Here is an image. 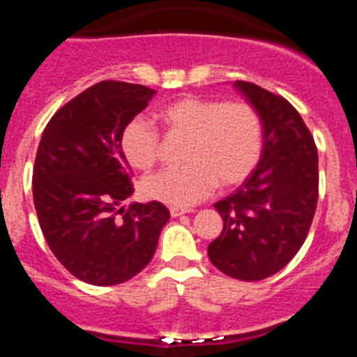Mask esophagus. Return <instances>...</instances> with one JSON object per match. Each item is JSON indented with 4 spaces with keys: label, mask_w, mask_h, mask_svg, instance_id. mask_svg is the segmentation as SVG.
I'll return each instance as SVG.
<instances>
[{
    "label": "esophagus",
    "mask_w": 357,
    "mask_h": 357,
    "mask_svg": "<svg viewBox=\"0 0 357 357\" xmlns=\"http://www.w3.org/2000/svg\"><path fill=\"white\" fill-rule=\"evenodd\" d=\"M185 213H191V211L182 209V207H172V209H169V214H172L173 218H178V216H182V214H185Z\"/></svg>",
    "instance_id": "34e87169"
}]
</instances>
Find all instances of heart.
I'll return each mask as SVG.
<instances>
[{
  "mask_svg": "<svg viewBox=\"0 0 357 357\" xmlns=\"http://www.w3.org/2000/svg\"><path fill=\"white\" fill-rule=\"evenodd\" d=\"M168 135L188 137L181 168H169L143 181L150 200L191 207L216 188L241 184L263 153L264 125L252 103L184 96L159 110ZM160 135L151 123L132 119L121 134V150L132 168L148 172L159 159Z\"/></svg>",
  "mask_w": 357,
  "mask_h": 357,
  "instance_id": "obj_1",
  "label": "heart"
}]
</instances>
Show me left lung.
<instances>
[{"label": "left lung", "instance_id": "8db88e82", "mask_svg": "<svg viewBox=\"0 0 357 357\" xmlns=\"http://www.w3.org/2000/svg\"><path fill=\"white\" fill-rule=\"evenodd\" d=\"M234 87L264 125L261 160L234 193L214 204L223 230L207 248L225 275L263 280L301 250L318 202V151L304 119L286 98L250 82Z\"/></svg>", "mask_w": 357, "mask_h": 357}]
</instances>
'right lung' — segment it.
Returning <instances> with one entry per match:
<instances>
[{"mask_svg":"<svg viewBox=\"0 0 357 357\" xmlns=\"http://www.w3.org/2000/svg\"><path fill=\"white\" fill-rule=\"evenodd\" d=\"M155 91L103 80L56 110L37 148L31 189L48 247L77 279L114 286L155 254L169 211L160 202L118 209L134 193L121 134Z\"/></svg>","mask_w":357,"mask_h":357,"instance_id":"add662e5","label":"right lung"}]
</instances>
